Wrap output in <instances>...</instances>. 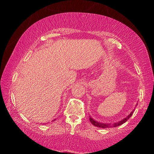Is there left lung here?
Here are the masks:
<instances>
[{
  "label": "left lung",
  "instance_id": "obj_1",
  "mask_svg": "<svg viewBox=\"0 0 154 154\" xmlns=\"http://www.w3.org/2000/svg\"><path fill=\"white\" fill-rule=\"evenodd\" d=\"M133 111H132L131 113H130V115H128L126 118H124V119H122V121H119V122H118V123H115L113 124L112 126H113V127H116V126H120V125H122V124H124L126 122L128 119L130 117H131V116L132 115V113H133ZM90 121L91 122V123H92L94 126H97V127H99V128H109L111 127V124H103V123H99V122H96L95 120H94V119L91 118V117H90Z\"/></svg>",
  "mask_w": 154,
  "mask_h": 154
}]
</instances>
